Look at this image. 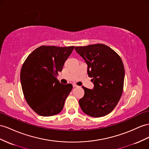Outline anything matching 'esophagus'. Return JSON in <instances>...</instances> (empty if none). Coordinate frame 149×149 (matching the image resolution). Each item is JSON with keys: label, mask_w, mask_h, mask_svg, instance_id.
<instances>
[{"label": "esophagus", "mask_w": 149, "mask_h": 149, "mask_svg": "<svg viewBox=\"0 0 149 149\" xmlns=\"http://www.w3.org/2000/svg\"><path fill=\"white\" fill-rule=\"evenodd\" d=\"M73 87H78L79 86H78L77 85H76L75 84H73Z\"/></svg>", "instance_id": "esophagus-1"}]
</instances>
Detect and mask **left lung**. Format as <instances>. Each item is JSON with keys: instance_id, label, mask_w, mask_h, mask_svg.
<instances>
[{"instance_id": "1", "label": "left lung", "mask_w": 149, "mask_h": 149, "mask_svg": "<svg viewBox=\"0 0 149 149\" xmlns=\"http://www.w3.org/2000/svg\"><path fill=\"white\" fill-rule=\"evenodd\" d=\"M87 65V74L92 77L93 89L82 87L84 96L79 100L82 111L94 118L111 113L123 93L125 78L123 63L113 49L103 44L75 47Z\"/></svg>"}]
</instances>
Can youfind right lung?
<instances>
[{"label": "right lung", "instance_id": "1", "mask_svg": "<svg viewBox=\"0 0 149 149\" xmlns=\"http://www.w3.org/2000/svg\"><path fill=\"white\" fill-rule=\"evenodd\" d=\"M74 49L73 46H41L30 53L22 65V92L29 106L39 115L50 116L63 109L73 86L60 83L56 75Z\"/></svg>", "mask_w": 149, "mask_h": 149}]
</instances>
